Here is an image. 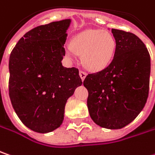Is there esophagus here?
Here are the masks:
<instances>
[{
	"label": "esophagus",
	"mask_w": 155,
	"mask_h": 155,
	"mask_svg": "<svg viewBox=\"0 0 155 155\" xmlns=\"http://www.w3.org/2000/svg\"><path fill=\"white\" fill-rule=\"evenodd\" d=\"M79 76H80V78H81L82 81H84V78H85V77H86V73H85L84 71H79Z\"/></svg>",
	"instance_id": "34e87169"
}]
</instances>
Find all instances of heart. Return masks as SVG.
I'll return each mask as SVG.
<instances>
[{"label": "heart", "instance_id": "b5f03b06", "mask_svg": "<svg viewBox=\"0 0 155 155\" xmlns=\"http://www.w3.org/2000/svg\"><path fill=\"white\" fill-rule=\"evenodd\" d=\"M71 46L76 53L82 55V63L86 69L99 71L112 62L116 50V41L109 32L88 29L75 36ZM67 53L72 55L71 48H67Z\"/></svg>", "mask_w": 155, "mask_h": 155}]
</instances>
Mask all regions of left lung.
Returning <instances> with one entry per match:
<instances>
[{
	"label": "left lung",
	"instance_id": "8db88e82",
	"mask_svg": "<svg viewBox=\"0 0 155 155\" xmlns=\"http://www.w3.org/2000/svg\"><path fill=\"white\" fill-rule=\"evenodd\" d=\"M116 50L111 64L88 74L87 106L91 120L107 129L127 126L142 111L149 91L150 55L134 34L112 28Z\"/></svg>",
	"mask_w": 155,
	"mask_h": 155
}]
</instances>
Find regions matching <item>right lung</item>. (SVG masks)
Segmentation results:
<instances>
[{"instance_id":"obj_1","label":"right lung","mask_w":155,"mask_h":155,"mask_svg":"<svg viewBox=\"0 0 155 155\" xmlns=\"http://www.w3.org/2000/svg\"><path fill=\"white\" fill-rule=\"evenodd\" d=\"M71 21L34 28L20 39L9 57L11 104L21 121L36 133H50L62 125L67 99L82 84L78 69L62 64Z\"/></svg>"}]
</instances>
